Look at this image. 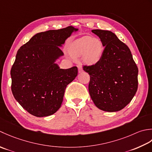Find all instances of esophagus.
Instances as JSON below:
<instances>
[{
    "label": "esophagus",
    "mask_w": 152,
    "mask_h": 152,
    "mask_svg": "<svg viewBox=\"0 0 152 152\" xmlns=\"http://www.w3.org/2000/svg\"><path fill=\"white\" fill-rule=\"evenodd\" d=\"M77 67H78V69H79V73H81L83 72V67L81 65H78V66H77Z\"/></svg>",
    "instance_id": "esophagus-1"
}]
</instances>
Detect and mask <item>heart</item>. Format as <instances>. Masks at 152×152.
I'll return each mask as SVG.
<instances>
[{"label": "heart", "mask_w": 152, "mask_h": 152, "mask_svg": "<svg viewBox=\"0 0 152 152\" xmlns=\"http://www.w3.org/2000/svg\"><path fill=\"white\" fill-rule=\"evenodd\" d=\"M70 51L74 57L83 56V60L86 64L93 65L101 60L104 53V45L100 39L86 36L74 42Z\"/></svg>", "instance_id": "obj_1"}]
</instances>
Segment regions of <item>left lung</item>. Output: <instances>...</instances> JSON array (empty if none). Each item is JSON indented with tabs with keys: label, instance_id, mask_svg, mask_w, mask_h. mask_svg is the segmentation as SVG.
I'll use <instances>...</instances> for the list:
<instances>
[{
	"label": "left lung",
	"instance_id": "left-lung-1",
	"mask_svg": "<svg viewBox=\"0 0 152 152\" xmlns=\"http://www.w3.org/2000/svg\"><path fill=\"white\" fill-rule=\"evenodd\" d=\"M104 46L101 60L84 66L88 73V91L99 109L108 112L120 111L130 103L138 88L137 64L125 43L110 31L94 29Z\"/></svg>",
	"mask_w": 152,
	"mask_h": 152
}]
</instances>
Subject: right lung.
Segmentation results:
<instances>
[{
	"label": "right lung",
	"instance_id": "add662e5",
	"mask_svg": "<svg viewBox=\"0 0 152 152\" xmlns=\"http://www.w3.org/2000/svg\"><path fill=\"white\" fill-rule=\"evenodd\" d=\"M77 30L69 26L39 33L18 50L10 71L11 89L15 100L31 115L49 116L61 107L67 86L78 69H60L55 61L64 55L59 46Z\"/></svg>",
	"mask_w": 152,
	"mask_h": 152
}]
</instances>
